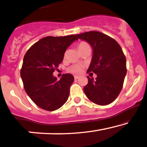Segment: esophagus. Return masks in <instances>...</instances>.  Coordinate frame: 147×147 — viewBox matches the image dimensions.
Listing matches in <instances>:
<instances>
[{
    "instance_id": "1",
    "label": "esophagus",
    "mask_w": 147,
    "mask_h": 147,
    "mask_svg": "<svg viewBox=\"0 0 147 147\" xmlns=\"http://www.w3.org/2000/svg\"><path fill=\"white\" fill-rule=\"evenodd\" d=\"M78 78L79 76H74V79H75V80H77V79H78Z\"/></svg>"
}]
</instances>
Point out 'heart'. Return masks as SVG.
<instances>
[{"instance_id":"1","label":"heart","mask_w":147,"mask_h":147,"mask_svg":"<svg viewBox=\"0 0 147 147\" xmlns=\"http://www.w3.org/2000/svg\"><path fill=\"white\" fill-rule=\"evenodd\" d=\"M87 43L85 42H81L80 44H78V48L80 49L84 46L87 45ZM82 67H83V65H81V64H74V65H71L70 67L68 68V71L71 73L74 74H79L82 72Z\"/></svg>"}]
</instances>
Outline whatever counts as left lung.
<instances>
[{"label":"left lung","instance_id":"obj_1","mask_svg":"<svg viewBox=\"0 0 147 147\" xmlns=\"http://www.w3.org/2000/svg\"><path fill=\"white\" fill-rule=\"evenodd\" d=\"M76 36L92 47L93 55L87 73L94 72L97 76L95 80L87 76L84 92L96 104H110L119 94L126 75V60L122 49L115 39L98 31Z\"/></svg>","mask_w":147,"mask_h":147}]
</instances>
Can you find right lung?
Wrapping results in <instances>:
<instances>
[{
	"mask_svg": "<svg viewBox=\"0 0 147 147\" xmlns=\"http://www.w3.org/2000/svg\"><path fill=\"white\" fill-rule=\"evenodd\" d=\"M77 39L74 34L49 36L34 44L26 52L21 77L27 94L39 108L54 111L68 99L74 76L65 74L57 80L53 73L63 60L67 48Z\"/></svg>",
	"mask_w": 147,
	"mask_h": 147,
	"instance_id": "obj_1",
	"label": "right lung"
}]
</instances>
